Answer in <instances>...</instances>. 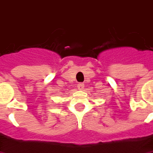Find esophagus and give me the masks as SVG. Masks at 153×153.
<instances>
[{"label":"esophagus","mask_w":153,"mask_h":153,"mask_svg":"<svg viewBox=\"0 0 153 153\" xmlns=\"http://www.w3.org/2000/svg\"><path fill=\"white\" fill-rule=\"evenodd\" d=\"M77 87H78V89H79V90H83V89H84V87H85V85H84L83 83H79V84H78Z\"/></svg>","instance_id":"1"}]
</instances>
